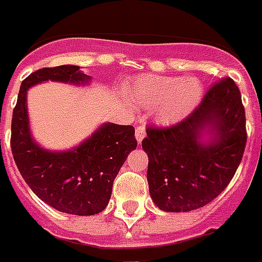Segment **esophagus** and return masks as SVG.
I'll return each instance as SVG.
<instances>
[{"mask_svg": "<svg viewBox=\"0 0 262 262\" xmlns=\"http://www.w3.org/2000/svg\"><path fill=\"white\" fill-rule=\"evenodd\" d=\"M145 137V126L144 125H139V126L136 127V139L139 143H141Z\"/></svg>", "mask_w": 262, "mask_h": 262, "instance_id": "1", "label": "esophagus"}]
</instances>
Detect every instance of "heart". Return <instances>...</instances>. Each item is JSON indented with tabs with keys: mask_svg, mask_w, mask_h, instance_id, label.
<instances>
[{
	"mask_svg": "<svg viewBox=\"0 0 262 262\" xmlns=\"http://www.w3.org/2000/svg\"><path fill=\"white\" fill-rule=\"evenodd\" d=\"M129 95L145 108H157L163 123L179 122L196 108L202 99L201 81L195 77L179 78L145 74L133 79Z\"/></svg>",
	"mask_w": 262,
	"mask_h": 262,
	"instance_id": "heart-1",
	"label": "heart"
}]
</instances>
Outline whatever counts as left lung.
Segmentation results:
<instances>
[{"mask_svg": "<svg viewBox=\"0 0 262 262\" xmlns=\"http://www.w3.org/2000/svg\"><path fill=\"white\" fill-rule=\"evenodd\" d=\"M206 134L209 140L203 139ZM246 141L242 96L232 78H224L181 122L147 127L141 145L148 155L147 180L154 203L176 213L210 203L232 180Z\"/></svg>", "mask_w": 262, "mask_h": 262, "instance_id": "1", "label": "left lung"}]
</instances>
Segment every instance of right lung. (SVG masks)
<instances>
[{
  "label": "right lung",
  "instance_id": "obj_1",
  "mask_svg": "<svg viewBox=\"0 0 262 262\" xmlns=\"http://www.w3.org/2000/svg\"><path fill=\"white\" fill-rule=\"evenodd\" d=\"M89 79L78 66L37 70L21 82L12 115L11 148L21 177L41 201L75 215L97 214L108 205L114 180L137 147L135 127L104 123L77 148L52 152L31 137L26 96L43 81L82 85Z\"/></svg>",
  "mask_w": 262,
  "mask_h": 262
}]
</instances>
